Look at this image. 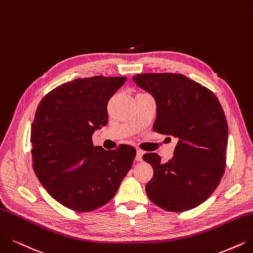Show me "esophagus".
Returning a JSON list of instances; mask_svg holds the SVG:
<instances>
[{
	"mask_svg": "<svg viewBox=\"0 0 253 253\" xmlns=\"http://www.w3.org/2000/svg\"><path fill=\"white\" fill-rule=\"evenodd\" d=\"M144 155V151L141 149H137V156H136V161H142V157Z\"/></svg>",
	"mask_w": 253,
	"mask_h": 253,
	"instance_id": "34e87169",
	"label": "esophagus"
}]
</instances>
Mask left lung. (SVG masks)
Segmentation results:
<instances>
[{
	"mask_svg": "<svg viewBox=\"0 0 253 253\" xmlns=\"http://www.w3.org/2000/svg\"><path fill=\"white\" fill-rule=\"evenodd\" d=\"M133 81L156 100L155 132L177 139L174 156L165 164L155 153L143 156L154 169L147 196L168 211L194 209L224 173L228 126L223 109L210 89L184 75L141 74Z\"/></svg>",
	"mask_w": 253,
	"mask_h": 253,
	"instance_id": "obj_1",
	"label": "left lung"
}]
</instances>
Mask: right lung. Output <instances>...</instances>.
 <instances>
[{
	"instance_id": "right-lung-1",
	"label": "right lung",
	"mask_w": 253,
	"mask_h": 253,
	"mask_svg": "<svg viewBox=\"0 0 253 253\" xmlns=\"http://www.w3.org/2000/svg\"><path fill=\"white\" fill-rule=\"evenodd\" d=\"M125 77L76 79L53 89L40 102L31 127L33 169L58 203L90 211L114 197L132 168L136 149L93 146L92 135L108 124L107 104Z\"/></svg>"
}]
</instances>
